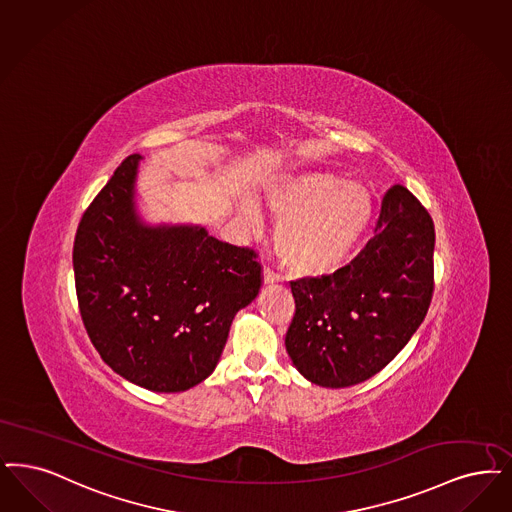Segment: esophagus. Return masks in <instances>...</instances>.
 <instances>
[{
    "instance_id": "34e87169",
    "label": "esophagus",
    "mask_w": 512,
    "mask_h": 512,
    "mask_svg": "<svg viewBox=\"0 0 512 512\" xmlns=\"http://www.w3.org/2000/svg\"><path fill=\"white\" fill-rule=\"evenodd\" d=\"M263 280H265V284H274V282L280 280V274H278L276 270H272L270 266H265V270H263Z\"/></svg>"
}]
</instances>
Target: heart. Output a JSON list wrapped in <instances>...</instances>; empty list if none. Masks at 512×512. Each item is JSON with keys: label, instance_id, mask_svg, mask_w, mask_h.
Segmentation results:
<instances>
[{"label": "heart", "instance_id": "heart-1", "mask_svg": "<svg viewBox=\"0 0 512 512\" xmlns=\"http://www.w3.org/2000/svg\"><path fill=\"white\" fill-rule=\"evenodd\" d=\"M284 221L276 230V249L293 276L318 278L345 263L368 228L373 200L364 184L343 181L333 171H307L274 184L266 194ZM257 223V211L244 209Z\"/></svg>", "mask_w": 512, "mask_h": 512}]
</instances>
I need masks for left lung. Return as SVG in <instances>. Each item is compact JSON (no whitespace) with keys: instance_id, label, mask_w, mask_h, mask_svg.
Segmentation results:
<instances>
[{"instance_id":"8db88e82","label":"left lung","mask_w":512,"mask_h":512,"mask_svg":"<svg viewBox=\"0 0 512 512\" xmlns=\"http://www.w3.org/2000/svg\"><path fill=\"white\" fill-rule=\"evenodd\" d=\"M295 314L286 348L308 381H366L406 347L434 291V223L404 184L383 196L373 238L333 274L289 282Z\"/></svg>"}]
</instances>
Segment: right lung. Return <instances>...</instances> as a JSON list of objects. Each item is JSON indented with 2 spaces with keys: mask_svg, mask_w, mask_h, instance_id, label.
<instances>
[{
  "mask_svg": "<svg viewBox=\"0 0 512 512\" xmlns=\"http://www.w3.org/2000/svg\"><path fill=\"white\" fill-rule=\"evenodd\" d=\"M141 156H127L83 213L74 238L76 295L87 335L123 379L181 392L217 366L240 308L263 286L253 247L205 228H148L133 211Z\"/></svg>",
  "mask_w": 512,
  "mask_h": 512,
  "instance_id": "right-lung-1",
  "label": "right lung"
}]
</instances>
